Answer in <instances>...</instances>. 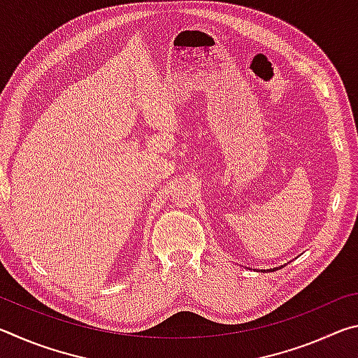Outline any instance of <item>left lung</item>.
Listing matches in <instances>:
<instances>
[{
  "instance_id": "8db88e82",
  "label": "left lung",
  "mask_w": 358,
  "mask_h": 358,
  "mask_svg": "<svg viewBox=\"0 0 358 358\" xmlns=\"http://www.w3.org/2000/svg\"><path fill=\"white\" fill-rule=\"evenodd\" d=\"M275 270H276V268H275ZM275 270H271V271H275Z\"/></svg>"
}]
</instances>
